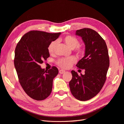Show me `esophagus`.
Masks as SVG:
<instances>
[{
    "instance_id": "34e87169",
    "label": "esophagus",
    "mask_w": 124,
    "mask_h": 124,
    "mask_svg": "<svg viewBox=\"0 0 124 124\" xmlns=\"http://www.w3.org/2000/svg\"><path fill=\"white\" fill-rule=\"evenodd\" d=\"M59 72L60 74H63V73H64L65 72V71L62 70H62H60L59 71Z\"/></svg>"
}]
</instances>
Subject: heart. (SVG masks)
<instances>
[{
	"label": "heart",
	"instance_id": "heart-1",
	"mask_svg": "<svg viewBox=\"0 0 124 124\" xmlns=\"http://www.w3.org/2000/svg\"><path fill=\"white\" fill-rule=\"evenodd\" d=\"M63 42L71 49L76 50L78 53L81 54L83 52V49L79 46V41L76 37L72 36H67L63 39ZM57 44L56 41L52 42L48 46L47 50L50 54L53 53L55 51V48ZM77 62V58L74 56H70L67 58H60L57 61V64L63 69H68Z\"/></svg>",
	"mask_w": 124,
	"mask_h": 124
}]
</instances>
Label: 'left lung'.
Listing matches in <instances>:
<instances>
[{
	"mask_svg": "<svg viewBox=\"0 0 124 124\" xmlns=\"http://www.w3.org/2000/svg\"><path fill=\"white\" fill-rule=\"evenodd\" d=\"M76 35L81 37L85 46L84 56L76 65L84 69L85 74L78 76L71 71L69 87L75 98L86 101L97 95L102 88L109 67V57L106 42L96 31L85 28L77 30Z\"/></svg>",
	"mask_w": 124,
	"mask_h": 124,
	"instance_id": "1",
	"label": "left lung"
}]
</instances>
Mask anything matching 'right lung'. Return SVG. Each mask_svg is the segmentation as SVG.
I'll use <instances>...</instances> for the list:
<instances>
[{"label":"right lung","instance_id":"1","mask_svg":"<svg viewBox=\"0 0 124 124\" xmlns=\"http://www.w3.org/2000/svg\"><path fill=\"white\" fill-rule=\"evenodd\" d=\"M61 34L32 31L25 33L17 44L15 68L22 88L33 99L43 100L51 94L53 81L58 70L54 66L45 70L40 64L50 57L48 46Z\"/></svg>","mask_w":124,"mask_h":124}]
</instances>
